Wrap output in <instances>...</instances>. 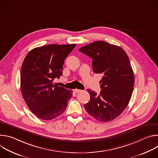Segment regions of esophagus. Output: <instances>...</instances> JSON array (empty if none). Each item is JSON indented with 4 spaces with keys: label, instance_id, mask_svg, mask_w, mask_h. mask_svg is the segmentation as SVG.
I'll list each match as a JSON object with an SVG mask.
<instances>
[{
    "label": "esophagus",
    "instance_id": "34e87169",
    "mask_svg": "<svg viewBox=\"0 0 158 158\" xmlns=\"http://www.w3.org/2000/svg\"><path fill=\"white\" fill-rule=\"evenodd\" d=\"M81 91H82V90H81V89H76L74 90V92L75 93H80V92H81Z\"/></svg>",
    "mask_w": 158,
    "mask_h": 158
}]
</instances>
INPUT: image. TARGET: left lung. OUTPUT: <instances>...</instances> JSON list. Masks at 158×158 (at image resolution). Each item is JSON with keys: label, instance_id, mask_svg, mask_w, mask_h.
I'll return each mask as SVG.
<instances>
[{"label": "left lung", "instance_id": "obj_1", "mask_svg": "<svg viewBox=\"0 0 158 158\" xmlns=\"http://www.w3.org/2000/svg\"><path fill=\"white\" fill-rule=\"evenodd\" d=\"M93 59V72L102 74L99 95L87 89L91 99L84 104L87 113L100 122L118 117L131 99L134 76L129 57L121 47L104 41H96L79 50Z\"/></svg>", "mask_w": 158, "mask_h": 158}]
</instances>
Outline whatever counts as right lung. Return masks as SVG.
<instances>
[{
	"mask_svg": "<svg viewBox=\"0 0 158 158\" xmlns=\"http://www.w3.org/2000/svg\"><path fill=\"white\" fill-rule=\"evenodd\" d=\"M75 44H51L32 49L26 56L20 72V89L28 107L39 118L51 120L62 114L73 91L54 84L62 75L64 60Z\"/></svg>",
	"mask_w": 158,
	"mask_h": 158,
	"instance_id": "1",
	"label": "right lung"
}]
</instances>
